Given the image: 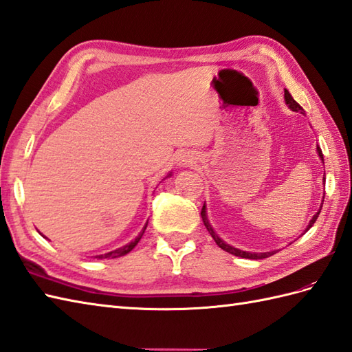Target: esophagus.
Masks as SVG:
<instances>
[{"label":"esophagus","instance_id":"34e87169","mask_svg":"<svg viewBox=\"0 0 352 352\" xmlns=\"http://www.w3.org/2000/svg\"><path fill=\"white\" fill-rule=\"evenodd\" d=\"M177 164L181 166V167L190 166V164H192V160H191V157H190V155H181V157L177 158Z\"/></svg>","mask_w":352,"mask_h":352}]
</instances>
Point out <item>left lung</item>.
Returning a JSON list of instances; mask_svg holds the SVG:
<instances>
[{"mask_svg":"<svg viewBox=\"0 0 352 352\" xmlns=\"http://www.w3.org/2000/svg\"><path fill=\"white\" fill-rule=\"evenodd\" d=\"M285 102L288 104V107L291 109V110H294V111H303V107L298 104V102L291 97V94L285 89ZM316 152H318V155L321 157V160H322V152H321V148L318 146L316 148ZM322 203H324V197H322ZM321 208H322V204H321ZM321 208H320V210L315 213V215L312 217V219H311V222H309V226H307V228H306V231L309 230L314 224H315V221H316V218H318V215H320V212H321ZM201 218H203V222H204V226H206V228H208V231H209V234L213 237V241L217 242V245L221 248V250H224V251H227V252H230V254H233V255H236V256H242V258H250V260H261V258H267V256H270V255H273V254H276V251H272V252H260V254H256V252H246V251H242V250H237V248H233V246H230L228 243H226L224 241H222V239L215 233V231H213V228H212V226L209 224V219H208V215H206V206L203 204V209H201Z\"/></svg>","mask_w":352,"mask_h":352,"instance_id":"obj_1","label":"left lung"}]
</instances>
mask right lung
I'll return each instance as SVG.
<instances>
[{
  "label": "right lung",
  "instance_id": "obj_1",
  "mask_svg": "<svg viewBox=\"0 0 352 352\" xmlns=\"http://www.w3.org/2000/svg\"><path fill=\"white\" fill-rule=\"evenodd\" d=\"M146 227H148V222H146V226L143 227V230L140 231V234L137 236L133 242H130L128 245H125V246H122V248H118V250H115V251H110V252H107V254H102V255H97L96 258H98V260H102V258H116V256H122V255H125V254H128L130 252L133 248L139 243V241L142 239V236H143V233H144V230H146Z\"/></svg>",
  "mask_w": 352,
  "mask_h": 352
}]
</instances>
